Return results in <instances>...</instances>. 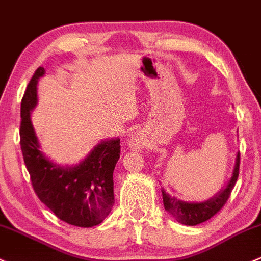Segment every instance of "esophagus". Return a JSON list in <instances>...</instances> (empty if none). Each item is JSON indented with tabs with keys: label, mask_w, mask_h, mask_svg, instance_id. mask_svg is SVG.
I'll use <instances>...</instances> for the list:
<instances>
[{
	"label": "esophagus",
	"mask_w": 261,
	"mask_h": 261,
	"mask_svg": "<svg viewBox=\"0 0 261 261\" xmlns=\"http://www.w3.org/2000/svg\"><path fill=\"white\" fill-rule=\"evenodd\" d=\"M145 139L140 134H135V135H131L128 139L127 146L130 150L133 151H141L145 147Z\"/></svg>",
	"instance_id": "34e87169"
}]
</instances>
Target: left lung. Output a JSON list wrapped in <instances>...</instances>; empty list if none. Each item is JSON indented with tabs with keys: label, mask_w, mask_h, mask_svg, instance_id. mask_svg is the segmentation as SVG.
<instances>
[{
	"label": "left lung",
	"mask_w": 261,
	"mask_h": 261,
	"mask_svg": "<svg viewBox=\"0 0 261 261\" xmlns=\"http://www.w3.org/2000/svg\"><path fill=\"white\" fill-rule=\"evenodd\" d=\"M239 165L240 153L238 152L233 174H231V178L229 179L228 185L225 186L224 190L218 192L216 196L212 197L208 200H204V202H183V200L177 199L176 197H171L170 194H167L162 190V199L165 210L168 213L172 214L174 218L177 219V222L182 223V224L197 225L203 222H207L214 214L218 213L223 208V205L227 203L229 196L231 193V190L236 186L238 176H239Z\"/></svg>",
	"instance_id": "1"
}]
</instances>
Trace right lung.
I'll use <instances>...</instances> for the list:
<instances>
[{
  "instance_id": "add662e5",
  "label": "right lung",
  "mask_w": 261,
  "mask_h": 261,
  "mask_svg": "<svg viewBox=\"0 0 261 261\" xmlns=\"http://www.w3.org/2000/svg\"><path fill=\"white\" fill-rule=\"evenodd\" d=\"M44 68L34 71L21 102L19 144L33 190L63 222L82 228L100 224L114 205L113 173L120 157V139L101 141L79 165L61 167L39 150L31 121L37 104V83Z\"/></svg>"
}]
</instances>
